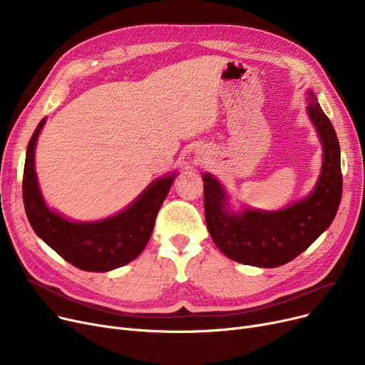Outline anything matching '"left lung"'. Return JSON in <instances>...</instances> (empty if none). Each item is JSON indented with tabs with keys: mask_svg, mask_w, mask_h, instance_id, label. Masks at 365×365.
<instances>
[{
	"mask_svg": "<svg viewBox=\"0 0 365 365\" xmlns=\"http://www.w3.org/2000/svg\"><path fill=\"white\" fill-rule=\"evenodd\" d=\"M308 115L322 143V168L312 192L278 212L244 208L234 213L226 190L204 173V213L210 235L231 260L259 267H277L303 253L336 217L341 200L340 146L336 130L312 90L306 93Z\"/></svg>",
	"mask_w": 365,
	"mask_h": 365,
	"instance_id": "left-lung-1",
	"label": "left lung"
}]
</instances>
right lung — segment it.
Returning a JSON list of instances; mask_svg holds the SVG:
<instances>
[{
    "label": "right lung",
    "instance_id": "add662e5",
    "mask_svg": "<svg viewBox=\"0 0 365 365\" xmlns=\"http://www.w3.org/2000/svg\"><path fill=\"white\" fill-rule=\"evenodd\" d=\"M46 118L36 125L28 143L24 168V204L28 220L47 245L75 267L88 272H108L136 259L146 247L176 175L152 182L118 215L98 222H73L47 207L38 187L35 145Z\"/></svg>",
    "mask_w": 365,
    "mask_h": 365
}]
</instances>
